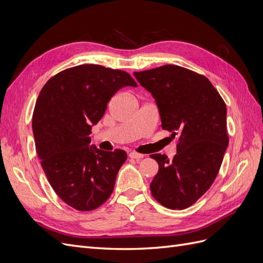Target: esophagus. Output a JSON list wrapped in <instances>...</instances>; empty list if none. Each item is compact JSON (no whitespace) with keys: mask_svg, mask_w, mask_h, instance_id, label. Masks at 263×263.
<instances>
[{"mask_svg":"<svg viewBox=\"0 0 263 263\" xmlns=\"http://www.w3.org/2000/svg\"><path fill=\"white\" fill-rule=\"evenodd\" d=\"M129 158L132 159H140V158H144V155L142 154H138V153H135V151H132V153H129Z\"/></svg>","mask_w":263,"mask_h":263,"instance_id":"esophagus-1","label":"esophagus"}]
</instances>
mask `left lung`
Masks as SVG:
<instances>
[{
  "mask_svg": "<svg viewBox=\"0 0 263 263\" xmlns=\"http://www.w3.org/2000/svg\"><path fill=\"white\" fill-rule=\"evenodd\" d=\"M134 76L156 100L162 128L178 137L171 161L150 156L159 164L151 194L164 208L184 210L218 174L228 146L226 104L208 78L186 68L165 65Z\"/></svg>",
  "mask_w": 263,
  "mask_h": 263,
  "instance_id": "8db88e82",
  "label": "left lung"
}]
</instances>
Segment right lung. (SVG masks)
Masks as SVG:
<instances>
[{
    "label": "right lung",
    "mask_w": 263,
    "mask_h": 263,
    "mask_svg": "<svg viewBox=\"0 0 263 263\" xmlns=\"http://www.w3.org/2000/svg\"><path fill=\"white\" fill-rule=\"evenodd\" d=\"M137 86L122 70L81 65L50 78L33 113L35 146L51 187L61 200L87 212L107 201L127 155L90 147L92 126L110 98L124 86Z\"/></svg>",
    "instance_id": "obj_1"
}]
</instances>
